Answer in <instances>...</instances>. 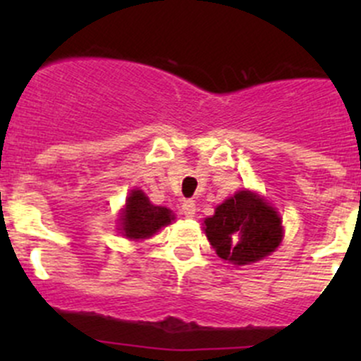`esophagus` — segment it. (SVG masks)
<instances>
[{
    "label": "esophagus",
    "mask_w": 361,
    "mask_h": 361,
    "mask_svg": "<svg viewBox=\"0 0 361 361\" xmlns=\"http://www.w3.org/2000/svg\"><path fill=\"white\" fill-rule=\"evenodd\" d=\"M195 202L190 201V199H185L183 202H181V213L185 214L187 218H192L195 216Z\"/></svg>",
    "instance_id": "1"
}]
</instances>
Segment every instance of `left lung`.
Masks as SVG:
<instances>
[{
	"instance_id": "1",
	"label": "left lung",
	"mask_w": 361,
	"mask_h": 361,
	"mask_svg": "<svg viewBox=\"0 0 361 361\" xmlns=\"http://www.w3.org/2000/svg\"><path fill=\"white\" fill-rule=\"evenodd\" d=\"M204 232L221 260L248 265L262 260L283 239L281 216L264 197L239 190L204 220Z\"/></svg>"
}]
</instances>
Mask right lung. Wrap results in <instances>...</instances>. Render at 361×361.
Wrapping results in <instances>:
<instances>
[{
    "mask_svg": "<svg viewBox=\"0 0 361 361\" xmlns=\"http://www.w3.org/2000/svg\"><path fill=\"white\" fill-rule=\"evenodd\" d=\"M173 220V211L164 206H155L143 190L134 188L126 199V206L118 216V231L127 239L140 241L157 234L160 228L169 225Z\"/></svg>",
    "mask_w": 361,
    "mask_h": 361,
    "instance_id": "1",
    "label": "right lung"
}]
</instances>
